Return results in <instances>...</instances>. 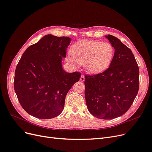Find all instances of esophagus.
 Wrapping results in <instances>:
<instances>
[{
  "mask_svg": "<svg viewBox=\"0 0 152 152\" xmlns=\"http://www.w3.org/2000/svg\"><path fill=\"white\" fill-rule=\"evenodd\" d=\"M80 81H82V82H84V81L85 80V77H84V76L83 75H82L80 76Z\"/></svg>",
  "mask_w": 152,
  "mask_h": 152,
  "instance_id": "34e87169",
  "label": "esophagus"
}]
</instances>
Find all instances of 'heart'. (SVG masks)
I'll list each match as a JSON object with an SVG mask.
<instances>
[{"instance_id":"heart-1","label":"heart","mask_w":152,"mask_h":152,"mask_svg":"<svg viewBox=\"0 0 152 152\" xmlns=\"http://www.w3.org/2000/svg\"><path fill=\"white\" fill-rule=\"evenodd\" d=\"M70 53L69 61L84 65L87 72L95 73L108 67L113 57L114 48L107 42L81 40L72 45Z\"/></svg>"}]
</instances>
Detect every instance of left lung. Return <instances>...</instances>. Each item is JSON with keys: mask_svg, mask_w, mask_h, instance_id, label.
<instances>
[{"mask_svg": "<svg viewBox=\"0 0 152 152\" xmlns=\"http://www.w3.org/2000/svg\"><path fill=\"white\" fill-rule=\"evenodd\" d=\"M115 49L110 66L102 73L85 75V98L89 112L102 119L122 115L138 93L139 67L131 50L115 37L106 36Z\"/></svg>", "mask_w": 152, "mask_h": 152, "instance_id": "left-lung-1", "label": "left lung"}]
</instances>
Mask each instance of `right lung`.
<instances>
[{"label":"right lung","mask_w":152,"mask_h":152,"mask_svg":"<svg viewBox=\"0 0 152 152\" xmlns=\"http://www.w3.org/2000/svg\"><path fill=\"white\" fill-rule=\"evenodd\" d=\"M71 42L68 37L46 35L23 54L16 68L14 88L22 108L41 119L58 116L68 91L80 79V72L67 73L61 60Z\"/></svg>","instance_id":"right-lung-1"}]
</instances>
